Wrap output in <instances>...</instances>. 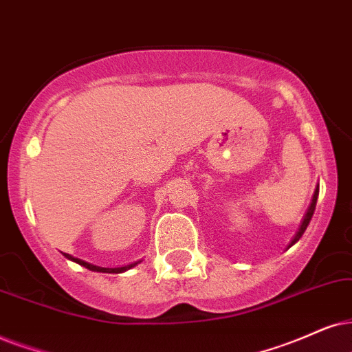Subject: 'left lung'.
I'll list each match as a JSON object with an SVG mask.
<instances>
[{"instance_id": "left-lung-1", "label": "left lung", "mask_w": 352, "mask_h": 352, "mask_svg": "<svg viewBox=\"0 0 352 352\" xmlns=\"http://www.w3.org/2000/svg\"><path fill=\"white\" fill-rule=\"evenodd\" d=\"M317 198H318V186H317V188H315V193H314L312 203H310V206H309V209H307V212H305L304 219H302V222H300V226H299V230H297V234L294 235V239H292L291 245H294V243L297 242V240H299V239L302 237V234H304V232H305L307 226H309V222H310V219H312V216H314L315 206H317ZM291 245H289V247H291Z\"/></svg>"}]
</instances>
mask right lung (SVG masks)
Wrapping results in <instances>:
<instances>
[{
    "mask_svg": "<svg viewBox=\"0 0 352 352\" xmlns=\"http://www.w3.org/2000/svg\"><path fill=\"white\" fill-rule=\"evenodd\" d=\"M63 255L68 258V260L74 261V263L81 265V266H84V268H87V270H91V271H97V273H123V271L131 270L133 266H136L138 263H140V261H136V263H131V265H126V266H120V268H102V266H96V265H92V263H87V261H84V260H79V258L71 256L69 253H63Z\"/></svg>",
    "mask_w": 352,
    "mask_h": 352,
    "instance_id": "obj_1",
    "label": "right lung"
}]
</instances>
